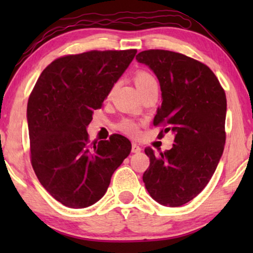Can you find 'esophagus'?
Returning <instances> with one entry per match:
<instances>
[{"instance_id":"obj_1","label":"esophagus","mask_w":253,"mask_h":253,"mask_svg":"<svg viewBox=\"0 0 253 253\" xmlns=\"http://www.w3.org/2000/svg\"><path fill=\"white\" fill-rule=\"evenodd\" d=\"M131 151H132V153H140L141 147L138 144L132 143V147H131Z\"/></svg>"}]
</instances>
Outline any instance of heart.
<instances>
[{
  "label": "heart",
  "mask_w": 253,
  "mask_h": 253,
  "mask_svg": "<svg viewBox=\"0 0 253 253\" xmlns=\"http://www.w3.org/2000/svg\"><path fill=\"white\" fill-rule=\"evenodd\" d=\"M133 81L139 92L144 91L147 86L153 84V83H157L153 76L147 71H138L137 74L134 75ZM119 129L122 131L123 133H126L127 136H131V137H136L138 134L137 123L131 120H123L122 122L119 124Z\"/></svg>",
  "instance_id": "1"
}]
</instances>
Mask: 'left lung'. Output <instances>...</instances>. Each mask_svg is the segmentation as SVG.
Returning <instances> with one entry per match:
<instances>
[{
    "label": "left lung",
    "mask_w": 253,
    "mask_h": 253,
    "mask_svg": "<svg viewBox=\"0 0 253 253\" xmlns=\"http://www.w3.org/2000/svg\"><path fill=\"white\" fill-rule=\"evenodd\" d=\"M136 60L160 83L162 103L154 126L165 124L161 136H174L172 147L165 153L145 148L150 158L143 175L145 188L161 205L182 206L203 191L222 157L226 94L207 65L183 54L151 49Z\"/></svg>",
    "instance_id": "8db88e82"
}]
</instances>
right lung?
I'll return each mask as SVG.
<instances>
[{
	"mask_svg": "<svg viewBox=\"0 0 253 253\" xmlns=\"http://www.w3.org/2000/svg\"><path fill=\"white\" fill-rule=\"evenodd\" d=\"M136 53L92 50L60 57L36 83L26 113L31 162L41 185L62 205L95 204L130 154L127 138L113 134L91 144L86 129Z\"/></svg>",
	"mask_w": 253,
	"mask_h": 253,
	"instance_id": "1",
	"label": "right lung"
}]
</instances>
